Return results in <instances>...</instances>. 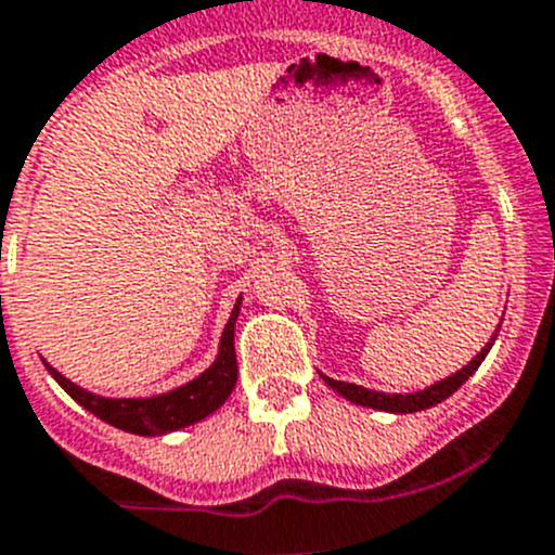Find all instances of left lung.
Instances as JSON below:
<instances>
[{
	"instance_id": "obj_1",
	"label": "left lung",
	"mask_w": 555,
	"mask_h": 555,
	"mask_svg": "<svg viewBox=\"0 0 555 555\" xmlns=\"http://www.w3.org/2000/svg\"><path fill=\"white\" fill-rule=\"evenodd\" d=\"M495 335L490 337L488 346L482 348V351L474 357L472 362H468L466 367H461L457 373H452V376L441 378V382L430 384L427 389H422V392H411V395H387V392H376V389H365V387H357V384H348V382H335V378H324L326 384H330L332 389H335L337 395H343L346 400H351V403L357 405H367V409H378V411H392V414H411V411H425L430 409V405L441 403V400L450 398L452 392H457V389L463 387V384L468 382V376H472L474 371H477L479 365H482V360L488 357L490 346H493Z\"/></svg>"
}]
</instances>
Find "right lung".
<instances>
[{
  "label": "right lung",
  "instance_id": "1",
  "mask_svg": "<svg viewBox=\"0 0 555 555\" xmlns=\"http://www.w3.org/2000/svg\"><path fill=\"white\" fill-rule=\"evenodd\" d=\"M240 315V302L234 305L229 324H225L223 337H220L218 360L212 367L202 373L193 382L182 384V387L171 389L166 395H155V398H100V395L87 392V389L76 387L70 378L62 376L60 371L46 362L51 376L60 382V387L70 395L76 403L92 411L108 425L119 427V430L135 433V436H166V433L188 427L193 422H202L212 411H218L225 403L236 384V351H234V324Z\"/></svg>",
  "mask_w": 555,
  "mask_h": 555
}]
</instances>
